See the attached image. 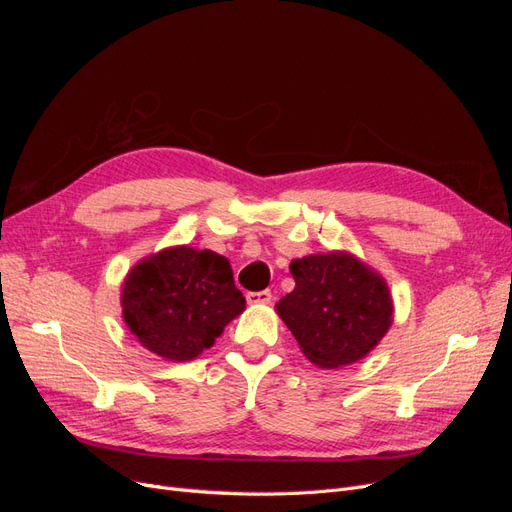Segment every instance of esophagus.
<instances>
[{"mask_svg": "<svg viewBox=\"0 0 512 512\" xmlns=\"http://www.w3.org/2000/svg\"><path fill=\"white\" fill-rule=\"evenodd\" d=\"M245 299H247V303L265 305V303L273 301V294H271V290H258V292H247Z\"/></svg>", "mask_w": 512, "mask_h": 512, "instance_id": "34e87169", "label": "esophagus"}]
</instances>
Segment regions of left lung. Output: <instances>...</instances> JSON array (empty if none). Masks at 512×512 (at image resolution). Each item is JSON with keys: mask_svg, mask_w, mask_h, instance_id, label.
<instances>
[{"mask_svg": "<svg viewBox=\"0 0 512 512\" xmlns=\"http://www.w3.org/2000/svg\"><path fill=\"white\" fill-rule=\"evenodd\" d=\"M294 290L277 314L320 367H342L374 348L393 322L389 288L350 254H316L290 265Z\"/></svg>", "mask_w": 512, "mask_h": 512, "instance_id": "obj_1", "label": "left lung"}]
</instances>
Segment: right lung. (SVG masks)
Segmentation results:
<instances>
[{
	"label": "right lung",
	"mask_w": 512,
	"mask_h": 512,
	"mask_svg": "<svg viewBox=\"0 0 512 512\" xmlns=\"http://www.w3.org/2000/svg\"><path fill=\"white\" fill-rule=\"evenodd\" d=\"M123 318L145 348L190 361L245 309L230 262L209 250L170 247L143 260L121 290Z\"/></svg>",
	"instance_id": "right-lung-1"
}]
</instances>
